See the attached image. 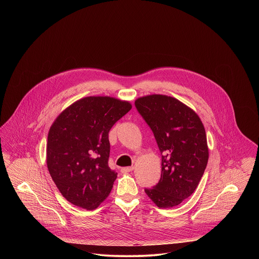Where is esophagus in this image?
I'll list each match as a JSON object with an SVG mask.
<instances>
[{
	"label": "esophagus",
	"instance_id": "34e87169",
	"mask_svg": "<svg viewBox=\"0 0 259 259\" xmlns=\"http://www.w3.org/2000/svg\"><path fill=\"white\" fill-rule=\"evenodd\" d=\"M134 168H135V166H134V165H132V166L122 167L120 170H121V172H130V171H133V170H134Z\"/></svg>",
	"mask_w": 259,
	"mask_h": 259
}]
</instances>
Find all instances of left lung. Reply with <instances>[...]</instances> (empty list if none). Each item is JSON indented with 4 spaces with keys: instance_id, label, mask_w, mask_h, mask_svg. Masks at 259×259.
Instances as JSON below:
<instances>
[{
    "instance_id": "left-lung-1",
    "label": "left lung",
    "mask_w": 259,
    "mask_h": 259,
    "mask_svg": "<svg viewBox=\"0 0 259 259\" xmlns=\"http://www.w3.org/2000/svg\"><path fill=\"white\" fill-rule=\"evenodd\" d=\"M135 105L161 152L160 180L145 191L157 207L171 208L193 193L205 170L208 147L203 123L195 111L172 97L149 95Z\"/></svg>"
}]
</instances>
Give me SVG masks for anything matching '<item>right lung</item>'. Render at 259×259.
I'll list each match as a JSON object with an SVG mask.
<instances>
[{
  "label": "right lung",
  "instance_id": "add662e5",
  "mask_svg": "<svg viewBox=\"0 0 259 259\" xmlns=\"http://www.w3.org/2000/svg\"><path fill=\"white\" fill-rule=\"evenodd\" d=\"M131 109L126 101L87 97L62 111L51 125L48 169L62 195L75 206L93 210L109 196L117 176L109 166V132Z\"/></svg>",
  "mask_w": 259,
  "mask_h": 259
}]
</instances>
